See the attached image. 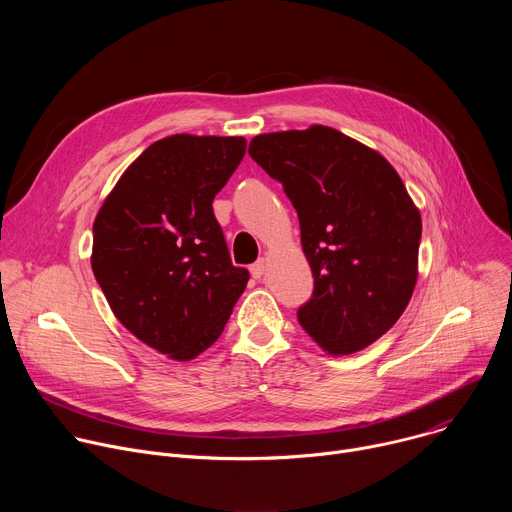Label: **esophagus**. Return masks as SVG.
<instances>
[{"mask_svg": "<svg viewBox=\"0 0 512 512\" xmlns=\"http://www.w3.org/2000/svg\"><path fill=\"white\" fill-rule=\"evenodd\" d=\"M263 271H265V261H263V259H259L257 263L251 265V275H253L255 279H261V277H263Z\"/></svg>", "mask_w": 512, "mask_h": 512, "instance_id": "34e87169", "label": "esophagus"}]
</instances>
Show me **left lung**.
<instances>
[{
  "instance_id": "8db88e82",
  "label": "left lung",
  "mask_w": 512,
  "mask_h": 512,
  "mask_svg": "<svg viewBox=\"0 0 512 512\" xmlns=\"http://www.w3.org/2000/svg\"><path fill=\"white\" fill-rule=\"evenodd\" d=\"M249 156L294 204L314 296L298 310L328 354L379 340L417 283L421 214L395 168L338 129L310 125L251 139Z\"/></svg>"
}]
</instances>
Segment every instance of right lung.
<instances>
[{
  "label": "right lung",
  "instance_id": "right-lung-1",
  "mask_svg": "<svg viewBox=\"0 0 512 512\" xmlns=\"http://www.w3.org/2000/svg\"><path fill=\"white\" fill-rule=\"evenodd\" d=\"M245 150L237 135L154 141L97 212L91 267L113 314L172 360L212 346L247 287L212 212Z\"/></svg>",
  "mask_w": 512,
  "mask_h": 512
}]
</instances>
